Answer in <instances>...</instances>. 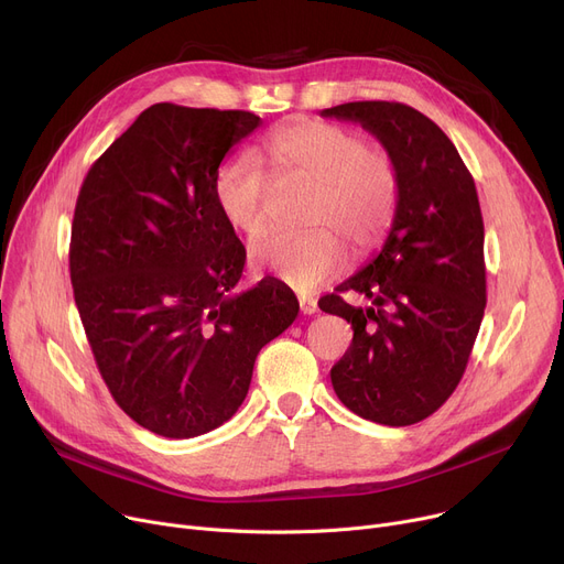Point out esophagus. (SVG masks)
<instances>
[{
	"instance_id": "esophagus-1",
	"label": "esophagus",
	"mask_w": 564,
	"mask_h": 564,
	"mask_svg": "<svg viewBox=\"0 0 564 564\" xmlns=\"http://www.w3.org/2000/svg\"><path fill=\"white\" fill-rule=\"evenodd\" d=\"M300 308H302V313L304 315H315L319 308H317V300H313V297H300Z\"/></svg>"
}]
</instances>
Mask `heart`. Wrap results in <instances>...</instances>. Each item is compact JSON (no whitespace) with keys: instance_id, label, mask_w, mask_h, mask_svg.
<instances>
[{"instance_id":"heart-1","label":"heart","mask_w":564,"mask_h":564,"mask_svg":"<svg viewBox=\"0 0 564 564\" xmlns=\"http://www.w3.org/2000/svg\"><path fill=\"white\" fill-rule=\"evenodd\" d=\"M262 153L279 181L313 183L304 232H270L251 247L262 272L297 292H313L340 274L345 242L364 253L389 230L400 198V173L389 151L359 132L327 121H294L264 139ZM215 203L224 221L242 235L267 224L270 177L247 155L224 162L215 175ZM328 228L324 229L323 226Z\"/></svg>"}]
</instances>
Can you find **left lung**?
Listing matches in <instances>:
<instances>
[{
    "mask_svg": "<svg viewBox=\"0 0 564 564\" xmlns=\"http://www.w3.org/2000/svg\"><path fill=\"white\" fill-rule=\"evenodd\" d=\"M319 116L361 123L400 173L398 210L381 251L338 285L364 294L370 306H351L336 292L319 302L354 329L332 368L334 391L366 421L413 425L457 389L485 315L476 183L446 132L409 105L345 102Z\"/></svg>",
    "mask_w": 564,
    "mask_h": 564,
    "instance_id": "left-lung-1",
    "label": "left lung"
}]
</instances>
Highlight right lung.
I'll list each match as a JSON object with an SVG mask.
<instances>
[{
	"label": "right lung",
	"instance_id": "add662e5",
	"mask_svg": "<svg viewBox=\"0 0 564 564\" xmlns=\"http://www.w3.org/2000/svg\"><path fill=\"white\" fill-rule=\"evenodd\" d=\"M260 116L160 102L88 169L70 237L75 304L116 404L141 427L192 438L249 393L258 351L300 313L274 279L237 290L247 251L215 175Z\"/></svg>",
	"mask_w": 564,
	"mask_h": 564
}]
</instances>
